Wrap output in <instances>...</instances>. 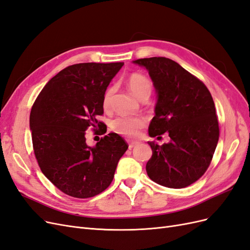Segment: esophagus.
<instances>
[{
  "mask_svg": "<svg viewBox=\"0 0 250 250\" xmlns=\"http://www.w3.org/2000/svg\"><path fill=\"white\" fill-rule=\"evenodd\" d=\"M138 145H139V142H131L128 147H129V149H132L134 147H137Z\"/></svg>",
  "mask_w": 250,
  "mask_h": 250,
  "instance_id": "esophagus-1",
  "label": "esophagus"
}]
</instances>
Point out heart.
Instances as JSON below:
<instances>
[{
  "label": "heart",
  "mask_w": 250,
  "mask_h": 250,
  "mask_svg": "<svg viewBox=\"0 0 250 250\" xmlns=\"http://www.w3.org/2000/svg\"><path fill=\"white\" fill-rule=\"evenodd\" d=\"M127 87L129 92L137 98L141 99L143 97H149L152 90V84L150 80L142 74H132L127 80ZM113 88H109L103 98V107L106 109L109 106ZM112 129L117 133L124 137L133 138L139 134L140 129L145 126V120L140 117H121L113 121Z\"/></svg>",
  "instance_id": "obj_1"
}]
</instances>
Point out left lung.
<instances>
[{
  "label": "left lung",
  "instance_id": "obj_1",
  "mask_svg": "<svg viewBox=\"0 0 250 250\" xmlns=\"http://www.w3.org/2000/svg\"><path fill=\"white\" fill-rule=\"evenodd\" d=\"M145 67L153 82L156 103L149 135L167 132L169 143L148 142L152 156L146 171L154 183L181 188L207 171L219 140L216 108L203 83L183 66L166 57L133 60ZM158 138V137H157Z\"/></svg>",
  "mask_w": 250,
  "mask_h": 250
}]
</instances>
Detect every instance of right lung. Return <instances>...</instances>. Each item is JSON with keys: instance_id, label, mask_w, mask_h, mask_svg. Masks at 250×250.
<instances>
[{"instance_id": "obj_1", "label": "right lung", "mask_w": 250, "mask_h": 250, "mask_svg": "<svg viewBox=\"0 0 250 250\" xmlns=\"http://www.w3.org/2000/svg\"><path fill=\"white\" fill-rule=\"evenodd\" d=\"M123 64L67 66L49 80L32 106L30 130L37 163L43 175L72 197H94L107 188L128 148L115 132L93 147L85 139L89 127L104 125L97 118L103 115L105 92Z\"/></svg>"}]
</instances>
